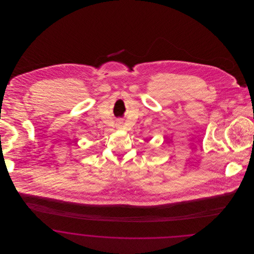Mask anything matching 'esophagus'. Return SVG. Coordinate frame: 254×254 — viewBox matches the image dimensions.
Instances as JSON below:
<instances>
[{
    "label": "esophagus",
    "mask_w": 254,
    "mask_h": 254,
    "mask_svg": "<svg viewBox=\"0 0 254 254\" xmlns=\"http://www.w3.org/2000/svg\"><path fill=\"white\" fill-rule=\"evenodd\" d=\"M116 127L118 129H122V127H123V121L122 120H118L117 121V123H116Z\"/></svg>",
    "instance_id": "1"
}]
</instances>
